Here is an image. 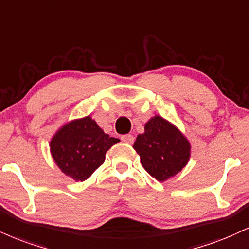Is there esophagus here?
Wrapping results in <instances>:
<instances>
[{
  "instance_id": "1",
  "label": "esophagus",
  "mask_w": 249,
  "mask_h": 249,
  "mask_svg": "<svg viewBox=\"0 0 249 249\" xmlns=\"http://www.w3.org/2000/svg\"><path fill=\"white\" fill-rule=\"evenodd\" d=\"M122 142H126V143H133L134 142V137L132 134H124V136H122Z\"/></svg>"
}]
</instances>
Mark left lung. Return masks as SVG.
<instances>
[{
	"label": "left lung",
	"instance_id": "1",
	"mask_svg": "<svg viewBox=\"0 0 249 249\" xmlns=\"http://www.w3.org/2000/svg\"><path fill=\"white\" fill-rule=\"evenodd\" d=\"M133 148L146 172L158 181H166L181 172L190 157L188 140L174 125L159 116L146 123L145 133L137 137Z\"/></svg>",
	"mask_w": 249,
	"mask_h": 249
}]
</instances>
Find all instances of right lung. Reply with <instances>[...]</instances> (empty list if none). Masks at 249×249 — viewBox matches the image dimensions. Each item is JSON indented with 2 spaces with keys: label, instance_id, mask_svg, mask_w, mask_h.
<instances>
[{
  "label": "right lung",
  "instance_id": "obj_1",
  "mask_svg": "<svg viewBox=\"0 0 249 249\" xmlns=\"http://www.w3.org/2000/svg\"><path fill=\"white\" fill-rule=\"evenodd\" d=\"M118 142L86 117L65 125L51 142V152L66 175L85 181L103 164L107 149Z\"/></svg>",
  "mask_w": 249,
  "mask_h": 249
}]
</instances>
